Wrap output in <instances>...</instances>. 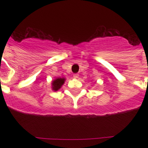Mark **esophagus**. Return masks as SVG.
<instances>
[{"label":"esophagus","mask_w":148,"mask_h":148,"mask_svg":"<svg viewBox=\"0 0 148 148\" xmlns=\"http://www.w3.org/2000/svg\"><path fill=\"white\" fill-rule=\"evenodd\" d=\"M73 77H74V78H78L79 75L77 74H74V75H73Z\"/></svg>","instance_id":"1"}]
</instances>
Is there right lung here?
<instances>
[{
	"mask_svg": "<svg viewBox=\"0 0 148 148\" xmlns=\"http://www.w3.org/2000/svg\"><path fill=\"white\" fill-rule=\"evenodd\" d=\"M65 81V78H61V77H58V78H56L55 80H53L52 81V90H54V91H57L60 89L62 85L64 84Z\"/></svg>",
	"mask_w": 148,
	"mask_h": 148,
	"instance_id": "obj_1",
	"label": "right lung"
}]
</instances>
